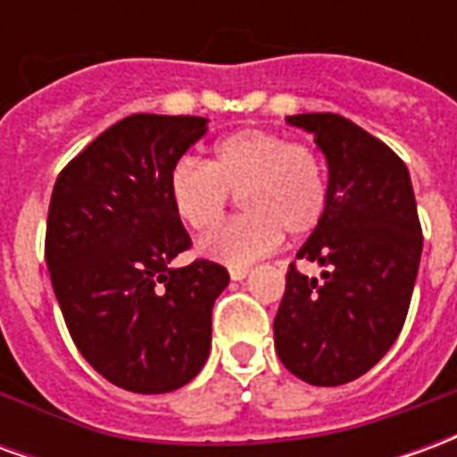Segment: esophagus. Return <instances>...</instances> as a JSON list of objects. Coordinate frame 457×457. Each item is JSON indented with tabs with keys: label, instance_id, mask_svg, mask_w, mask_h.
Wrapping results in <instances>:
<instances>
[{
	"label": "esophagus",
	"instance_id": "1",
	"mask_svg": "<svg viewBox=\"0 0 457 457\" xmlns=\"http://www.w3.org/2000/svg\"><path fill=\"white\" fill-rule=\"evenodd\" d=\"M249 271H252L249 267H229V278H232V281H242Z\"/></svg>",
	"mask_w": 457,
	"mask_h": 457
}]
</instances>
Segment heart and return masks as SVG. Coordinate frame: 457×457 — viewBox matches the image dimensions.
<instances>
[{"label": "heart", "instance_id": "b5f03b06", "mask_svg": "<svg viewBox=\"0 0 457 457\" xmlns=\"http://www.w3.org/2000/svg\"><path fill=\"white\" fill-rule=\"evenodd\" d=\"M229 193L247 212L203 239L200 249L235 267L277 249L284 232H313L328 205L318 151L269 129L235 131L212 146L205 166L180 159L169 173L170 208L193 232L218 228Z\"/></svg>", "mask_w": 457, "mask_h": 457}]
</instances>
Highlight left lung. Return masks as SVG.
<instances>
[{
    "label": "left lung",
    "mask_w": 457,
    "mask_h": 457,
    "mask_svg": "<svg viewBox=\"0 0 457 457\" xmlns=\"http://www.w3.org/2000/svg\"><path fill=\"white\" fill-rule=\"evenodd\" d=\"M328 159V205L298 249L323 281L296 269L274 318L278 360L298 379L337 386L362 377L399 337L423 235L409 170L384 141L333 112L288 117Z\"/></svg>",
    "instance_id": "left-lung-1"
}]
</instances>
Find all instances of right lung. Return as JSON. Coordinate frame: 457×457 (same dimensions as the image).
I'll return each instance as SVG.
<instances>
[{"instance_id":"right-lung-1","label":"right lung","mask_w":457,"mask_h":457,"mask_svg":"<svg viewBox=\"0 0 457 457\" xmlns=\"http://www.w3.org/2000/svg\"><path fill=\"white\" fill-rule=\"evenodd\" d=\"M205 121L124 117L55 179L46 264L58 306L95 372L127 392H173L210 354L228 269L208 259L169 267L193 245L170 208L169 173L208 131Z\"/></svg>"}]
</instances>
